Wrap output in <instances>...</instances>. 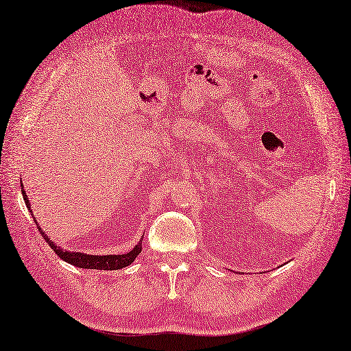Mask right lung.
Instances as JSON below:
<instances>
[{
  "instance_id": "add662e5",
  "label": "right lung",
  "mask_w": 351,
  "mask_h": 351,
  "mask_svg": "<svg viewBox=\"0 0 351 351\" xmlns=\"http://www.w3.org/2000/svg\"><path fill=\"white\" fill-rule=\"evenodd\" d=\"M22 195H23V199H25V204H27V207L29 208L31 211V207H29V201H28V196L27 193H25L23 191V186H22ZM37 223V221H36ZM40 234L43 235V238H45L46 243L52 247L53 252L61 258L62 261L71 263V265H75V267L79 268H86V269H107V271H113V269H121V268H125L128 267V265H131L134 262V259L136 258V256L140 254L141 252V243L136 244L134 249L126 253V254H108V256H93V254H84V253H77V252H64L62 249H59L58 245H55L53 241H50L49 238L46 237V234L43 232L41 228L37 225Z\"/></svg>"
}]
</instances>
